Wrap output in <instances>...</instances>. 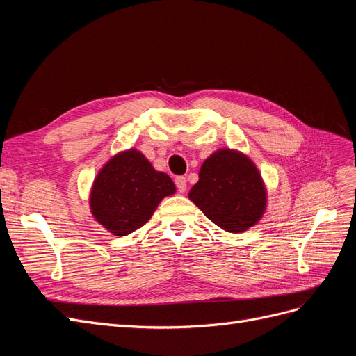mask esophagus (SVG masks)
Here are the masks:
<instances>
[{"instance_id":"1","label":"esophagus","mask_w":356,"mask_h":356,"mask_svg":"<svg viewBox=\"0 0 356 356\" xmlns=\"http://www.w3.org/2000/svg\"><path fill=\"white\" fill-rule=\"evenodd\" d=\"M175 184L179 193H186L187 190V178L186 177H178L175 178Z\"/></svg>"}]
</instances>
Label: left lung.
Returning a JSON list of instances; mask_svg holds the SVG:
<instances>
[{"label":"left lung","instance_id":"8db88e82","mask_svg":"<svg viewBox=\"0 0 356 356\" xmlns=\"http://www.w3.org/2000/svg\"><path fill=\"white\" fill-rule=\"evenodd\" d=\"M188 199L229 233L254 227L267 209V188L260 170L245 153L233 148H220L203 161Z\"/></svg>","mask_w":356,"mask_h":356}]
</instances>
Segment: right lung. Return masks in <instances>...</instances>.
<instances>
[{
    "label": "right lung",
    "mask_w": 356,
    "mask_h": 356,
    "mask_svg": "<svg viewBox=\"0 0 356 356\" xmlns=\"http://www.w3.org/2000/svg\"><path fill=\"white\" fill-rule=\"evenodd\" d=\"M174 181L136 148L118 152L96 174L89 195L93 218L114 236H126L153 217L159 203L175 195Z\"/></svg>",
    "instance_id": "right-lung-1"
}]
</instances>
